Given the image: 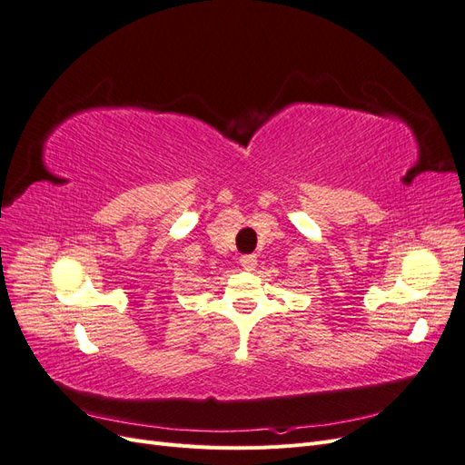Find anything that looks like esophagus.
Masks as SVG:
<instances>
[{
  "mask_svg": "<svg viewBox=\"0 0 465 465\" xmlns=\"http://www.w3.org/2000/svg\"><path fill=\"white\" fill-rule=\"evenodd\" d=\"M241 265L244 267V270L252 272V270H254V267L258 265V258H256L254 254H244V256L241 258Z\"/></svg>",
  "mask_w": 465,
  "mask_h": 465,
  "instance_id": "esophagus-1",
  "label": "esophagus"
}]
</instances>
